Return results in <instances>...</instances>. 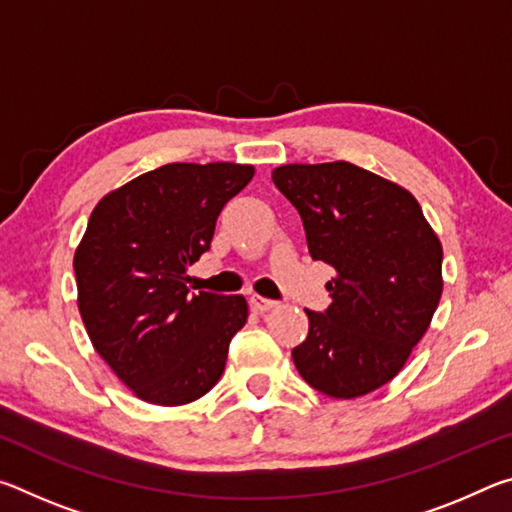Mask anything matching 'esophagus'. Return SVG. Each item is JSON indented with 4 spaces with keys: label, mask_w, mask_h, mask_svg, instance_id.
<instances>
[{
    "label": "esophagus",
    "mask_w": 512,
    "mask_h": 512,
    "mask_svg": "<svg viewBox=\"0 0 512 512\" xmlns=\"http://www.w3.org/2000/svg\"><path fill=\"white\" fill-rule=\"evenodd\" d=\"M277 305L275 300H268V298H262V296H250V307H253L257 314H264V311H271L273 307Z\"/></svg>",
    "instance_id": "34e87169"
}]
</instances>
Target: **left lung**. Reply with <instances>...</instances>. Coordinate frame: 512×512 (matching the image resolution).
Returning <instances> with one entry per match:
<instances>
[{
  "label": "left lung",
  "instance_id": "obj_1",
  "mask_svg": "<svg viewBox=\"0 0 512 512\" xmlns=\"http://www.w3.org/2000/svg\"><path fill=\"white\" fill-rule=\"evenodd\" d=\"M273 183L298 210L309 255L336 271L332 305L307 309L293 363L336 400L377 391L429 329L443 296V246L411 192L357 164H284Z\"/></svg>",
  "mask_w": 512,
  "mask_h": 512
}]
</instances>
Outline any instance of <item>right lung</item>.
<instances>
[{
    "label": "right lung",
    "mask_w": 512,
    "mask_h": 512,
    "mask_svg": "<svg viewBox=\"0 0 512 512\" xmlns=\"http://www.w3.org/2000/svg\"><path fill=\"white\" fill-rule=\"evenodd\" d=\"M255 169L173 162L103 196L74 255L79 311L94 350L144 402L180 406L221 379L244 296L187 287L223 205Z\"/></svg>",
    "instance_id": "obj_1"
}]
</instances>
